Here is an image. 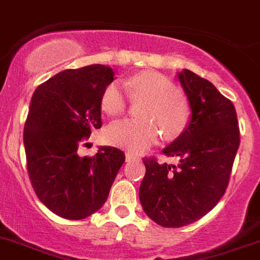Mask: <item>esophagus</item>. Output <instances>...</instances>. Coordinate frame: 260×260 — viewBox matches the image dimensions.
I'll return each mask as SVG.
<instances>
[{
    "mask_svg": "<svg viewBox=\"0 0 260 260\" xmlns=\"http://www.w3.org/2000/svg\"><path fill=\"white\" fill-rule=\"evenodd\" d=\"M125 159H127L128 162H129V160H135V159H139V156L136 155V154L131 153V151H128V153L125 154Z\"/></svg>",
    "mask_w": 260,
    "mask_h": 260,
    "instance_id": "34e87169",
    "label": "esophagus"
}]
</instances>
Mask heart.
Here are the masks:
<instances>
[{"label": "heart", "instance_id": "1", "mask_svg": "<svg viewBox=\"0 0 260 260\" xmlns=\"http://www.w3.org/2000/svg\"><path fill=\"white\" fill-rule=\"evenodd\" d=\"M133 101H144L140 120L118 119L107 125L105 137L115 146L142 151L156 141L162 132L166 140L177 139L191 120L188 97L176 89L172 80L156 71H144L125 81ZM128 98L118 83H110L102 92L101 107L109 115L124 111Z\"/></svg>", "mask_w": 260, "mask_h": 260}]
</instances>
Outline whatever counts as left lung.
Here are the masks:
<instances>
[{"label": "left lung", "instance_id": "obj_1", "mask_svg": "<svg viewBox=\"0 0 260 260\" xmlns=\"http://www.w3.org/2000/svg\"><path fill=\"white\" fill-rule=\"evenodd\" d=\"M179 80L191 106L186 131L163 149L177 165L144 158L140 185L145 214L159 225L179 228L200 220L220 201L240 146L237 114L231 100L209 80L182 70Z\"/></svg>", "mask_w": 260, "mask_h": 260}]
</instances>
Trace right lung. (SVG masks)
Instances as JSON below:
<instances>
[{
    "mask_svg": "<svg viewBox=\"0 0 260 260\" xmlns=\"http://www.w3.org/2000/svg\"><path fill=\"white\" fill-rule=\"evenodd\" d=\"M114 72L102 64L64 70L37 86L23 141L28 176L39 200L55 215L80 220L101 209L124 153L101 146L95 155L78 149L102 127L101 95Z\"/></svg>",
    "mask_w": 260,
    "mask_h": 260,
    "instance_id": "right-lung-1",
    "label": "right lung"
}]
</instances>
